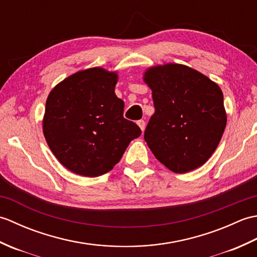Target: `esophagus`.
Instances as JSON below:
<instances>
[{
  "instance_id": "1",
  "label": "esophagus",
  "mask_w": 257,
  "mask_h": 257,
  "mask_svg": "<svg viewBox=\"0 0 257 257\" xmlns=\"http://www.w3.org/2000/svg\"><path fill=\"white\" fill-rule=\"evenodd\" d=\"M137 123H138V125L140 127V129L143 130V133H144V130H145V128H146V121H145V120L140 119V120H138Z\"/></svg>"
}]
</instances>
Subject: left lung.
<instances>
[{"instance_id":"obj_1","label":"left lung","mask_w":257,"mask_h":257,"mask_svg":"<svg viewBox=\"0 0 257 257\" xmlns=\"http://www.w3.org/2000/svg\"><path fill=\"white\" fill-rule=\"evenodd\" d=\"M155 113L145 140L162 165L176 173L192 171L209 160L224 133L226 113L219 86L184 65L149 68Z\"/></svg>"}]
</instances>
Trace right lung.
Here are the masks:
<instances>
[{"label":"right lung","instance_id":"obj_1","mask_svg":"<svg viewBox=\"0 0 257 257\" xmlns=\"http://www.w3.org/2000/svg\"><path fill=\"white\" fill-rule=\"evenodd\" d=\"M117 75L95 67L64 79L48 95L43 132L52 152L68 170L99 177L121 159L141 130L123 118L114 94Z\"/></svg>","mask_w":257,"mask_h":257}]
</instances>
